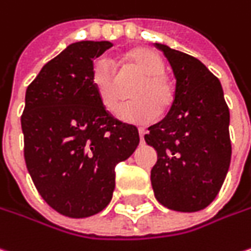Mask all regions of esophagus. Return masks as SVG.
Segmentation results:
<instances>
[{
  "label": "esophagus",
  "instance_id": "1",
  "mask_svg": "<svg viewBox=\"0 0 251 251\" xmlns=\"http://www.w3.org/2000/svg\"><path fill=\"white\" fill-rule=\"evenodd\" d=\"M145 135H146V130L142 127V129H139V136H140V140L143 142V139H145Z\"/></svg>",
  "mask_w": 251,
  "mask_h": 251
}]
</instances>
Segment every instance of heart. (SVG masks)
I'll list each match as a JSON object with an SVG mask.
<instances>
[{
    "instance_id": "b5f03b06",
    "label": "heart",
    "mask_w": 251,
    "mask_h": 251,
    "mask_svg": "<svg viewBox=\"0 0 251 251\" xmlns=\"http://www.w3.org/2000/svg\"><path fill=\"white\" fill-rule=\"evenodd\" d=\"M124 63L139 73L140 78L130 90V97L135 100L121 109L119 116L126 122L149 124L157 118L158 111H167L174 101V87L164 74V61L153 50L135 48L126 51ZM91 81L102 106L115 114L121 105L122 93L112 61L106 57L95 60Z\"/></svg>"
}]
</instances>
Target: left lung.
Segmentation results:
<instances>
[{"mask_svg":"<svg viewBox=\"0 0 251 251\" xmlns=\"http://www.w3.org/2000/svg\"><path fill=\"white\" fill-rule=\"evenodd\" d=\"M176 77L174 101L163 121L149 127L157 151L150 180L166 208L197 212L215 200L230 166L229 108L221 81L195 57L156 43Z\"/></svg>","mask_w":251,"mask_h":251,"instance_id":"obj_1","label":"left lung"}]
</instances>
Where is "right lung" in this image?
Returning a JSON list of instances; mask_svg holds the SVG:
<instances>
[{"label": "right lung", "mask_w": 251, "mask_h": 251, "mask_svg": "<svg viewBox=\"0 0 251 251\" xmlns=\"http://www.w3.org/2000/svg\"><path fill=\"white\" fill-rule=\"evenodd\" d=\"M111 42L82 40L29 84L21 118L26 169L40 197L64 216L87 218L112 200L115 166L136 150L137 127L118 121L95 93L94 59Z\"/></svg>", "instance_id": "obj_1"}]
</instances>
